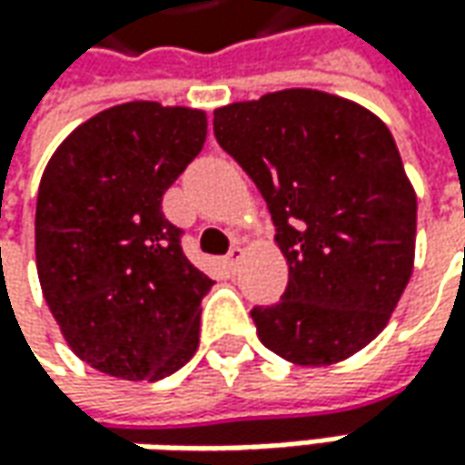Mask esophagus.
<instances>
[{
	"instance_id": "34e87169",
	"label": "esophagus",
	"mask_w": 465,
	"mask_h": 465,
	"mask_svg": "<svg viewBox=\"0 0 465 465\" xmlns=\"http://www.w3.org/2000/svg\"><path fill=\"white\" fill-rule=\"evenodd\" d=\"M242 257H244V249H242V247L229 249V254H226V264H229V270H232V272H236V270H239V262H242Z\"/></svg>"
}]
</instances>
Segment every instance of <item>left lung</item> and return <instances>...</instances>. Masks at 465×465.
I'll return each mask as SVG.
<instances>
[{"label":"left lung","mask_w":465,"mask_h":465,"mask_svg":"<svg viewBox=\"0 0 465 465\" xmlns=\"http://www.w3.org/2000/svg\"><path fill=\"white\" fill-rule=\"evenodd\" d=\"M213 134L262 193L288 260L281 301L252 309L260 342L298 365L355 355L414 262L417 198L391 131L350 100L282 89L216 110Z\"/></svg>","instance_id":"8db88e82"}]
</instances>
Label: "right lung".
Segmentation results:
<instances>
[{
  "label": "right lung",
  "mask_w": 465,
  "mask_h": 465,
  "mask_svg": "<svg viewBox=\"0 0 465 465\" xmlns=\"http://www.w3.org/2000/svg\"><path fill=\"white\" fill-rule=\"evenodd\" d=\"M203 143L201 110L125 103L82 123L43 172V298L69 347L107 376L159 381L198 350L213 281L184 257L162 198Z\"/></svg>",
  "instance_id": "1"
}]
</instances>
